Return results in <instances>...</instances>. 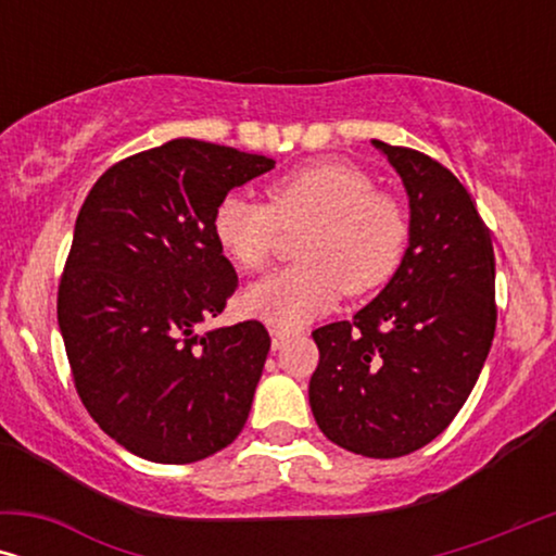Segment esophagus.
Here are the masks:
<instances>
[{
    "mask_svg": "<svg viewBox=\"0 0 556 556\" xmlns=\"http://www.w3.org/2000/svg\"><path fill=\"white\" fill-rule=\"evenodd\" d=\"M286 339H288V331H283V329H276V326H273L270 329V341H273V349H280L286 344Z\"/></svg>",
    "mask_w": 556,
    "mask_h": 556,
    "instance_id": "obj_1",
    "label": "esophagus"
}]
</instances>
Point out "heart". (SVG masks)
<instances>
[{"label": "heart", "mask_w": 556, "mask_h": 556, "mask_svg": "<svg viewBox=\"0 0 556 556\" xmlns=\"http://www.w3.org/2000/svg\"><path fill=\"white\" fill-rule=\"evenodd\" d=\"M280 227H306L295 245L301 263L270 273L245 291V308L268 324L299 329L341 295L375 291L405 255L407 212L359 166L324 159L268 185V204L230 192L212 212L219 250L248 273L276 255Z\"/></svg>", "instance_id": "heart-1"}]
</instances>
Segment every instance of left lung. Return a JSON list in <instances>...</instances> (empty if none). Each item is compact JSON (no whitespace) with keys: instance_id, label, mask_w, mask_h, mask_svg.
Listing matches in <instances>:
<instances>
[{"instance_id":"obj_1","label":"left lung","mask_w":556,"mask_h":556,"mask_svg":"<svg viewBox=\"0 0 556 556\" xmlns=\"http://www.w3.org/2000/svg\"><path fill=\"white\" fill-rule=\"evenodd\" d=\"M409 197V245L354 321L314 331L308 402L331 443L400 458L435 440L489 356L496 331V257L458 177L415 149L371 141Z\"/></svg>"}]
</instances>
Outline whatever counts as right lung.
Instances as JSON below:
<instances>
[{"mask_svg": "<svg viewBox=\"0 0 556 556\" xmlns=\"http://www.w3.org/2000/svg\"><path fill=\"white\" fill-rule=\"evenodd\" d=\"M273 166L261 154L174 139L113 164L83 202L58 324L83 405L139 458L194 463L245 428L268 331L261 321L197 329L238 288L212 212Z\"/></svg>", "mask_w": 556, "mask_h": 556, "instance_id": "add662e5", "label": "right lung"}]
</instances>
